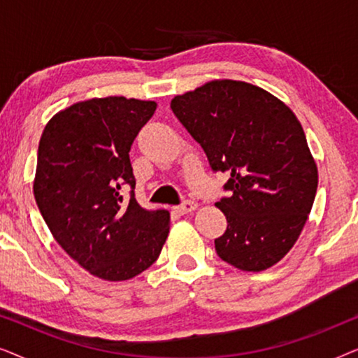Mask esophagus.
Returning <instances> with one entry per match:
<instances>
[{"label":"esophagus","mask_w":358,"mask_h":358,"mask_svg":"<svg viewBox=\"0 0 358 358\" xmlns=\"http://www.w3.org/2000/svg\"><path fill=\"white\" fill-rule=\"evenodd\" d=\"M195 208H197V203L192 202V200H185L182 205L176 207V212H179L180 215H187L190 212H194Z\"/></svg>","instance_id":"esophagus-1"}]
</instances>
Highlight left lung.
<instances>
[{
	"label": "left lung",
	"instance_id": "1",
	"mask_svg": "<svg viewBox=\"0 0 358 358\" xmlns=\"http://www.w3.org/2000/svg\"><path fill=\"white\" fill-rule=\"evenodd\" d=\"M171 109L212 169L229 173L231 195L215 203L228 222L215 239L220 259L246 272L275 266L300 238L317 189L300 120L268 91L234 80L176 96Z\"/></svg>",
	"mask_w": 358,
	"mask_h": 358
}]
</instances>
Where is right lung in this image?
<instances>
[{
	"label": "right lung",
	"instance_id": "obj_1",
	"mask_svg": "<svg viewBox=\"0 0 358 358\" xmlns=\"http://www.w3.org/2000/svg\"><path fill=\"white\" fill-rule=\"evenodd\" d=\"M155 101L92 97L57 112L42 131L34 195L52 236L73 261L102 280L122 282L158 259L169 233L168 210H146L129 158Z\"/></svg>",
	"mask_w": 358,
	"mask_h": 358
}]
</instances>
